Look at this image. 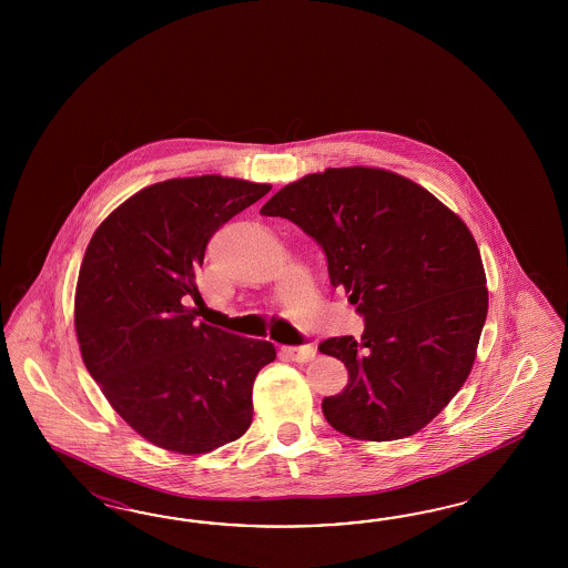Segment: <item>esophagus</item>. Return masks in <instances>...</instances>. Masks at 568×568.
<instances>
[{
    "mask_svg": "<svg viewBox=\"0 0 568 568\" xmlns=\"http://www.w3.org/2000/svg\"><path fill=\"white\" fill-rule=\"evenodd\" d=\"M292 361L310 362L316 356V347L314 345H295V347H285L283 349Z\"/></svg>",
    "mask_w": 568,
    "mask_h": 568,
    "instance_id": "34e87169",
    "label": "esophagus"
}]
</instances>
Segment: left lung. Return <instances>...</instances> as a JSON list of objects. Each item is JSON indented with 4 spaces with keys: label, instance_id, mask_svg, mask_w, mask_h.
Returning <instances> with one entry per match:
<instances>
[{
    "label": "left lung",
    "instance_id": "1",
    "mask_svg": "<svg viewBox=\"0 0 568 568\" xmlns=\"http://www.w3.org/2000/svg\"><path fill=\"white\" fill-rule=\"evenodd\" d=\"M260 214L297 224L327 256L364 333L318 349L347 368L323 399L333 429L394 442L423 429L465 385L487 316L481 254L466 224L396 172L327 169L276 191Z\"/></svg>",
    "mask_w": 568,
    "mask_h": 568
}]
</instances>
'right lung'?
Here are the masks:
<instances>
[{"label": "right lung", "mask_w": 568, "mask_h": 568, "mask_svg": "<svg viewBox=\"0 0 568 568\" xmlns=\"http://www.w3.org/2000/svg\"><path fill=\"white\" fill-rule=\"evenodd\" d=\"M271 191L204 174L139 191L103 221L81 264L74 327L89 375L154 446L206 454L252 425V387L275 345L195 323L210 237Z\"/></svg>", "instance_id": "right-lung-1"}]
</instances>
